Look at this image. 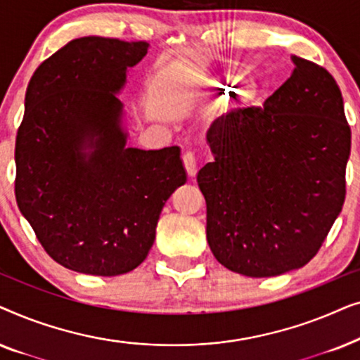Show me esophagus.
<instances>
[{
  "instance_id": "esophagus-1",
  "label": "esophagus",
  "mask_w": 360,
  "mask_h": 360,
  "mask_svg": "<svg viewBox=\"0 0 360 360\" xmlns=\"http://www.w3.org/2000/svg\"><path fill=\"white\" fill-rule=\"evenodd\" d=\"M184 165H185V170L186 174L190 176H195L196 175V170H198V162H196V157L193 152H185L184 154Z\"/></svg>"
}]
</instances>
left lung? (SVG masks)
<instances>
[{"mask_svg":"<svg viewBox=\"0 0 360 360\" xmlns=\"http://www.w3.org/2000/svg\"><path fill=\"white\" fill-rule=\"evenodd\" d=\"M293 72L260 108L229 111L206 132L214 160L198 172L216 260L248 277L307 265L346 198L351 127L326 68Z\"/></svg>","mask_w":360,"mask_h":360,"instance_id":"8db88e82","label":"left lung"}]
</instances>
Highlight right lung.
Returning a JSON list of instances; mask_svg holds the SVG:
<instances>
[{"mask_svg":"<svg viewBox=\"0 0 360 360\" xmlns=\"http://www.w3.org/2000/svg\"><path fill=\"white\" fill-rule=\"evenodd\" d=\"M147 49L73 39L27 85L14 193L46 252L75 272L115 277L144 262L165 201L186 181L176 146H126L116 93Z\"/></svg>","mask_w":360,"mask_h":360,"instance_id":"add662e5","label":"right lung"}]
</instances>
